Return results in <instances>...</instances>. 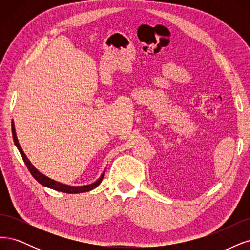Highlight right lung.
<instances>
[{"mask_svg": "<svg viewBox=\"0 0 250 250\" xmlns=\"http://www.w3.org/2000/svg\"><path fill=\"white\" fill-rule=\"evenodd\" d=\"M11 127H12V135H13L14 144H15V146L18 147V149L20 150V154L21 155V158L23 160V162H25V164L28 167L31 174L33 175V178L39 184H42V186L47 187V188H51V189H54L56 191H60V192H64V193H69V194H77V193H83V192L91 191L92 189L98 187L99 185L102 183V181L104 179V171L102 173V175L100 176V179H98V181H95L94 183L89 184V185H85V186H68V185L62 184V183H59L57 181L47 178L46 175L42 174V172L37 170V169L35 168V166L30 162L29 159L25 155V152H23V150L21 149L20 143H19V140H18L17 133H15V127H14L13 120H12V124H11Z\"/></svg>", "mask_w": 250, "mask_h": 250, "instance_id": "add662e5", "label": "right lung"}]
</instances>
